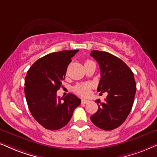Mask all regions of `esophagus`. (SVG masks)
Returning a JSON list of instances; mask_svg holds the SVG:
<instances>
[{"mask_svg": "<svg viewBox=\"0 0 157 157\" xmlns=\"http://www.w3.org/2000/svg\"><path fill=\"white\" fill-rule=\"evenodd\" d=\"M81 102H82V104H87V103L89 102V100H87V99H82Z\"/></svg>", "mask_w": 157, "mask_h": 157, "instance_id": "1", "label": "esophagus"}]
</instances>
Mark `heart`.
Returning <instances> with one entry per match:
<instances>
[{
  "label": "heart",
  "instance_id": "obj_1",
  "mask_svg": "<svg viewBox=\"0 0 157 157\" xmlns=\"http://www.w3.org/2000/svg\"><path fill=\"white\" fill-rule=\"evenodd\" d=\"M91 61L90 60H87L85 62V64L86 63L90 62ZM90 88V85L88 84H82V85H77L76 87L75 88V91L78 94L82 95V96H86L89 92V90Z\"/></svg>",
  "mask_w": 157,
  "mask_h": 157
}]
</instances>
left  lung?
I'll return each instance as SVG.
<instances>
[{"instance_id":"8db88e82","label":"left lung","mask_w":157,"mask_h":157,"mask_svg":"<svg viewBox=\"0 0 157 157\" xmlns=\"http://www.w3.org/2000/svg\"><path fill=\"white\" fill-rule=\"evenodd\" d=\"M90 56L98 63L101 80L97 91L107 92L98 109L90 117L92 122L104 130H112L125 121L133 105L136 92L134 75L124 61L108 52L91 51Z\"/></svg>"}]
</instances>
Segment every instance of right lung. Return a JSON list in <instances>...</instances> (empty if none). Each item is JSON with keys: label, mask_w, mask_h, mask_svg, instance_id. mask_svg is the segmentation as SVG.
<instances>
[{"label": "right lung", "mask_w": 157, "mask_h": 157, "mask_svg": "<svg viewBox=\"0 0 157 157\" xmlns=\"http://www.w3.org/2000/svg\"><path fill=\"white\" fill-rule=\"evenodd\" d=\"M79 50L61 51L39 59L27 71L25 93L29 112L43 128L56 130L64 128L72 118L81 100L69 93L57 97L67 69Z\"/></svg>", "instance_id": "obj_1"}]
</instances>
